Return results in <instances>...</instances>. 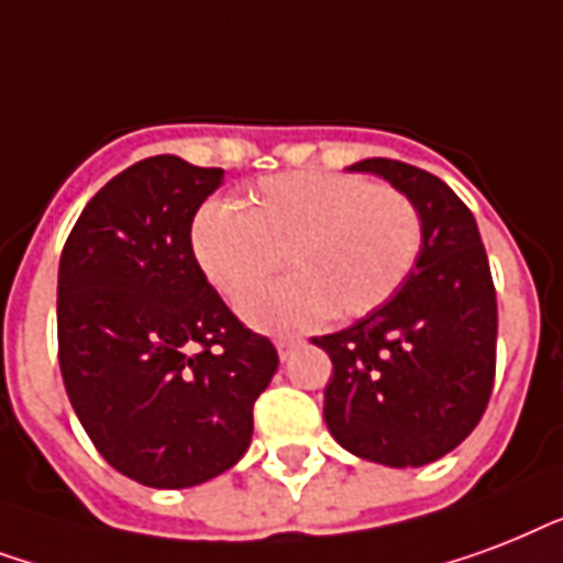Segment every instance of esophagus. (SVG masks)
<instances>
[{
  "label": "esophagus",
  "mask_w": 563,
  "mask_h": 563,
  "mask_svg": "<svg viewBox=\"0 0 563 563\" xmlns=\"http://www.w3.org/2000/svg\"><path fill=\"white\" fill-rule=\"evenodd\" d=\"M296 346H299V341H296V338H278V341H276L278 358H282V361L290 358V355H294Z\"/></svg>",
  "instance_id": "1"
}]
</instances>
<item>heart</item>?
<instances>
[{
  "label": "heart",
  "mask_w": 563,
  "mask_h": 563,
  "mask_svg": "<svg viewBox=\"0 0 563 563\" xmlns=\"http://www.w3.org/2000/svg\"><path fill=\"white\" fill-rule=\"evenodd\" d=\"M411 199L364 178L299 169L264 178L246 208L208 199L190 222V250L208 285L241 302L282 264L290 276L250 296L243 317L294 331L325 317H364L387 302L420 255Z\"/></svg>",
  "instance_id": "heart-1"
}]
</instances>
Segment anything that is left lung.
I'll return each instance as SVG.
<instances>
[{
	"instance_id": "1",
	"label": "left lung",
	"mask_w": 563,
	"mask_h": 563,
	"mask_svg": "<svg viewBox=\"0 0 563 563\" xmlns=\"http://www.w3.org/2000/svg\"><path fill=\"white\" fill-rule=\"evenodd\" d=\"M369 173L420 213L422 243L396 294L355 325L313 338L329 352L325 426L346 452L385 467L443 459L476 429L494 390L496 290L476 217L438 176L390 158Z\"/></svg>"
}]
</instances>
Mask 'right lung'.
I'll use <instances>...</instances> for the list:
<instances>
[{"label":"right lung","instance_id":"obj_1","mask_svg":"<svg viewBox=\"0 0 563 563\" xmlns=\"http://www.w3.org/2000/svg\"><path fill=\"white\" fill-rule=\"evenodd\" d=\"M222 169L143 158L85 205L58 267V361L87 438L117 473L181 490L250 449L276 346L196 267L190 222Z\"/></svg>","mask_w":563,"mask_h":563}]
</instances>
